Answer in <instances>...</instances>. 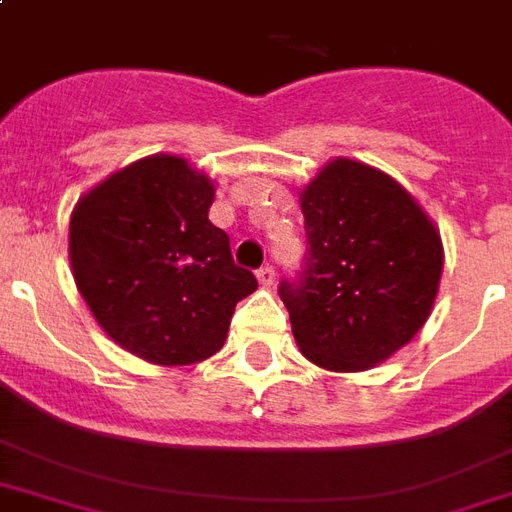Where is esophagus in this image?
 I'll return each mask as SVG.
<instances>
[{
  "instance_id": "1",
  "label": "esophagus",
  "mask_w": 512,
  "mask_h": 512,
  "mask_svg": "<svg viewBox=\"0 0 512 512\" xmlns=\"http://www.w3.org/2000/svg\"><path fill=\"white\" fill-rule=\"evenodd\" d=\"M256 275H259L261 286H272V280H275V267H272V264H264Z\"/></svg>"
}]
</instances>
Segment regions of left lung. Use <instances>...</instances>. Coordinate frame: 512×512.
Returning <instances> with one entry per match:
<instances>
[{"label":"left lung","instance_id":"1","mask_svg":"<svg viewBox=\"0 0 512 512\" xmlns=\"http://www.w3.org/2000/svg\"><path fill=\"white\" fill-rule=\"evenodd\" d=\"M307 253L278 294L299 351L337 372L388 359L432 313L443 245L397 180L337 159L302 191Z\"/></svg>","mask_w":512,"mask_h":512}]
</instances>
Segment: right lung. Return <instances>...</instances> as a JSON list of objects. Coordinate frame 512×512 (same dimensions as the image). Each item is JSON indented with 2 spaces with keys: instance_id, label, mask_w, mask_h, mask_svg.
Here are the masks:
<instances>
[{
  "instance_id": "add662e5",
  "label": "right lung",
  "mask_w": 512,
  "mask_h": 512,
  "mask_svg": "<svg viewBox=\"0 0 512 512\" xmlns=\"http://www.w3.org/2000/svg\"><path fill=\"white\" fill-rule=\"evenodd\" d=\"M213 183L178 156H151L80 199L69 259L91 313L115 343L153 364H194L226 340L256 275L210 224Z\"/></svg>"
}]
</instances>
